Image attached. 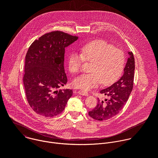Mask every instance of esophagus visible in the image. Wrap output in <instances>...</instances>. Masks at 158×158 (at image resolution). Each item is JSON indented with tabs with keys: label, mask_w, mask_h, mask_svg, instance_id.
Here are the masks:
<instances>
[{
	"label": "esophagus",
	"mask_w": 158,
	"mask_h": 158,
	"mask_svg": "<svg viewBox=\"0 0 158 158\" xmlns=\"http://www.w3.org/2000/svg\"><path fill=\"white\" fill-rule=\"evenodd\" d=\"M78 93L80 95H82V96H89V93H87L86 91H82V90H80V91H79Z\"/></svg>",
	"instance_id": "esophagus-1"
}]
</instances>
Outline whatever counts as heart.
Instances as JSON below:
<instances>
[{"mask_svg": "<svg viewBox=\"0 0 158 158\" xmlns=\"http://www.w3.org/2000/svg\"><path fill=\"white\" fill-rule=\"evenodd\" d=\"M81 54L73 52L68 59L70 72L77 74L80 72L84 60L92 62L89 74H84L76 77L73 85L88 91L102 84L109 85L121 76L124 66V52L106 41L98 40L91 42L81 48Z\"/></svg>", "mask_w": 158, "mask_h": 158, "instance_id": "b5f03b06", "label": "heart"}]
</instances>
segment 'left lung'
Masks as SVG:
<instances>
[{
  "instance_id": "8db88e82",
  "label": "left lung",
  "mask_w": 158,
  "mask_h": 158,
  "mask_svg": "<svg viewBox=\"0 0 158 158\" xmlns=\"http://www.w3.org/2000/svg\"><path fill=\"white\" fill-rule=\"evenodd\" d=\"M128 52V58L124 68L123 76L115 83L100 91L108 97L104 101L98 98L96 107L89 112L94 119L104 121L117 115L126 104L133 87L135 62L132 52Z\"/></svg>"
}]
</instances>
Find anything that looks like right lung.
I'll use <instances>...</instances> for the list:
<instances>
[{"instance_id": "add662e5", "label": "right lung", "mask_w": 158, "mask_h": 158, "mask_svg": "<svg viewBox=\"0 0 158 158\" xmlns=\"http://www.w3.org/2000/svg\"><path fill=\"white\" fill-rule=\"evenodd\" d=\"M60 31L46 34L35 40L26 56L23 82L27 101L37 114L53 117L62 112L73 90L58 89L67 84L65 49L77 40Z\"/></svg>"}]
</instances>
